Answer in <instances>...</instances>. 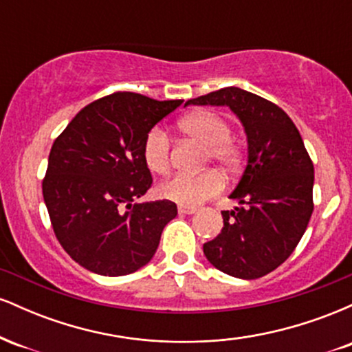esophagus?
I'll return each instance as SVG.
<instances>
[{
	"label": "esophagus",
	"instance_id": "esophagus-1",
	"mask_svg": "<svg viewBox=\"0 0 352 352\" xmlns=\"http://www.w3.org/2000/svg\"><path fill=\"white\" fill-rule=\"evenodd\" d=\"M195 212H197L195 207H179V213H182V215H192V213Z\"/></svg>",
	"mask_w": 352,
	"mask_h": 352
}]
</instances>
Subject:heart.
Returning <instances> with one entry per match:
<instances>
[{
	"instance_id": "b5f03b06",
	"label": "heart",
	"mask_w": 352,
	"mask_h": 352,
	"mask_svg": "<svg viewBox=\"0 0 352 352\" xmlns=\"http://www.w3.org/2000/svg\"><path fill=\"white\" fill-rule=\"evenodd\" d=\"M179 129L188 139L204 145V162H215L223 170L232 172L241 162V147L233 139L232 127L223 116L213 111H195L180 119ZM142 157L147 168L157 175H165L172 165V144L160 127H153L145 135ZM225 187L223 177L215 170L180 173L160 184L159 193L165 200L184 207H197L213 199Z\"/></svg>"
}]
</instances>
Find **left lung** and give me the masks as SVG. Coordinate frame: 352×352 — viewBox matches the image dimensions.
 <instances>
[{"instance_id": "obj_1", "label": "left lung", "mask_w": 352, "mask_h": 352, "mask_svg": "<svg viewBox=\"0 0 352 352\" xmlns=\"http://www.w3.org/2000/svg\"><path fill=\"white\" fill-rule=\"evenodd\" d=\"M187 104L228 106L248 137V164L230 195L240 207L221 212L223 228L204 245L205 256L230 276H265L294 252L314 208V167L300 131L281 107L240 87Z\"/></svg>"}]
</instances>
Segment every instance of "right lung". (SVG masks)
I'll return each instance as SVG.
<instances>
[{
    "mask_svg": "<svg viewBox=\"0 0 352 352\" xmlns=\"http://www.w3.org/2000/svg\"><path fill=\"white\" fill-rule=\"evenodd\" d=\"M182 102L114 92L80 109L52 144L43 197L60 246L89 272H137L177 217L170 200H135L152 187L145 135Z\"/></svg>",
    "mask_w": 352,
    "mask_h": 352,
    "instance_id": "obj_1",
    "label": "right lung"
}]
</instances>
